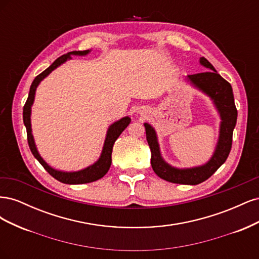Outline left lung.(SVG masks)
<instances>
[{
    "label": "left lung",
    "mask_w": 259,
    "mask_h": 259,
    "mask_svg": "<svg viewBox=\"0 0 259 259\" xmlns=\"http://www.w3.org/2000/svg\"><path fill=\"white\" fill-rule=\"evenodd\" d=\"M200 64L207 68L209 71L190 74L187 76V79L213 100L222 119L217 146L210 160L204 165L192 168H176L170 166L162 158L154 128L150 124H144L147 142L151 150V166L156 175L169 183L183 185H198L203 183L223 165L231 150L233 128L237 124L238 116L232 88L229 82H227L221 74L217 73L213 65L206 58L201 57Z\"/></svg>",
    "instance_id": "8db88e82"
}]
</instances>
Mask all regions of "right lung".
Here are the masks:
<instances>
[{
  "mask_svg": "<svg viewBox=\"0 0 259 259\" xmlns=\"http://www.w3.org/2000/svg\"><path fill=\"white\" fill-rule=\"evenodd\" d=\"M90 51H73L70 52L68 54L62 55L59 58L55 60L53 64L46 69L42 73L38 74L35 79L33 80L32 84L30 86V92H29V96L26 101L25 106H23V123H25V126L27 128V138H28V144L30 147V150L34 155V158L41 163V165L48 170V173L52 175L55 179L59 180L60 183L68 184V185H79V184H88L95 182V180L100 179L101 177H104L107 171L110 168L111 165V154H112V148L113 144L115 143V140L117 139L121 135V133L128 126V124L131 123V119L128 116L122 117L121 120L114 122L111 124L108 128L106 139H105V144L103 151H101L100 158L98 159L97 162H95L93 165L86 167L84 169L77 170V171H61L57 170L53 167H51L48 163H46L42 158L40 153L37 152V149L34 144V139L32 135V130H31V120H30V115H31V106H32L33 101H34V95H35V90L37 88V85L40 84V82L44 79V77L48 76L53 70L59 67L61 64H64L65 61L68 59H71V55H79V56H84V55L89 54Z\"/></svg>",
  "mask_w": 259,
  "mask_h": 259,
  "instance_id": "right-lung-1",
  "label": "right lung"
}]
</instances>
